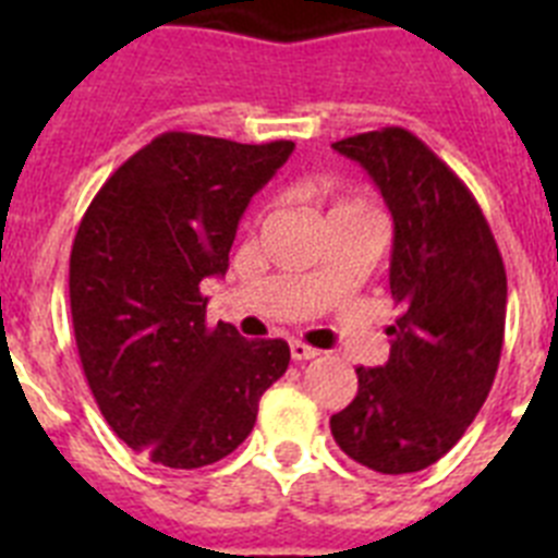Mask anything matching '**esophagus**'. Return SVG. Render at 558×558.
Returning <instances> with one entry per match:
<instances>
[{"instance_id": "esophagus-1", "label": "esophagus", "mask_w": 558, "mask_h": 558, "mask_svg": "<svg viewBox=\"0 0 558 558\" xmlns=\"http://www.w3.org/2000/svg\"><path fill=\"white\" fill-rule=\"evenodd\" d=\"M290 357H293V360H313V357H318V349L307 347V343H302V340H293V343H290Z\"/></svg>"}]
</instances>
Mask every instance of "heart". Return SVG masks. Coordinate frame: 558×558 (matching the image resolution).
<instances>
[{"instance_id":"b5f03b06","label":"heart","mask_w":558,"mask_h":558,"mask_svg":"<svg viewBox=\"0 0 558 558\" xmlns=\"http://www.w3.org/2000/svg\"><path fill=\"white\" fill-rule=\"evenodd\" d=\"M354 206H363L360 201H349V198H340L335 201L332 209H329V215H335V211H343V209H354Z\"/></svg>"}]
</instances>
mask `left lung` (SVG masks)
I'll return each mask as SVG.
<instances>
[{"label":"left lung","mask_w":558,"mask_h":558,"mask_svg":"<svg viewBox=\"0 0 558 558\" xmlns=\"http://www.w3.org/2000/svg\"><path fill=\"white\" fill-rule=\"evenodd\" d=\"M393 218L391 299L402 315L386 366H357V397L329 418L338 447L383 475L427 470L458 445L495 383L506 268L481 206L405 128L335 142Z\"/></svg>","instance_id":"1"}]
</instances>
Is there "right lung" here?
Here are the masks:
<instances>
[{"label": "right lung", "instance_id": "obj_1", "mask_svg": "<svg viewBox=\"0 0 558 558\" xmlns=\"http://www.w3.org/2000/svg\"><path fill=\"white\" fill-rule=\"evenodd\" d=\"M293 147L167 131L77 226L69 304L83 374L111 430L153 463L198 470L234 452L288 372L282 338L206 324L201 282L226 274L245 206Z\"/></svg>", "mask_w": 558, "mask_h": 558}]
</instances>
